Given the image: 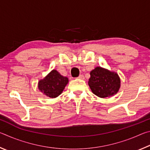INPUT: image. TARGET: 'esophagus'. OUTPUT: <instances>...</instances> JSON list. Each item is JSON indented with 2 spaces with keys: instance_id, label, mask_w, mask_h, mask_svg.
<instances>
[{
  "instance_id": "esophagus-1",
  "label": "esophagus",
  "mask_w": 150,
  "mask_h": 150,
  "mask_svg": "<svg viewBox=\"0 0 150 150\" xmlns=\"http://www.w3.org/2000/svg\"><path fill=\"white\" fill-rule=\"evenodd\" d=\"M77 78L79 79H82V80L85 79V77H84V75H80Z\"/></svg>"
}]
</instances>
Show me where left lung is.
Returning a JSON list of instances; mask_svg holds the SVG:
<instances>
[{
    "label": "left lung",
    "instance_id": "left-lung-1",
    "mask_svg": "<svg viewBox=\"0 0 150 150\" xmlns=\"http://www.w3.org/2000/svg\"><path fill=\"white\" fill-rule=\"evenodd\" d=\"M88 84L93 94L100 98L112 96L120 88V79L118 73L101 67H96L90 72Z\"/></svg>",
    "mask_w": 150,
    "mask_h": 150
}]
</instances>
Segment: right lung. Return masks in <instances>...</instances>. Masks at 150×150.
I'll list each match as a JSON object with an SVG mask.
<instances>
[{"label":"right lung","mask_w":150,"mask_h":150,"mask_svg":"<svg viewBox=\"0 0 150 150\" xmlns=\"http://www.w3.org/2000/svg\"><path fill=\"white\" fill-rule=\"evenodd\" d=\"M68 82L67 77H63L57 70L53 69L44 79L38 81V87L43 95L54 98L62 93Z\"/></svg>","instance_id":"add662e5"}]
</instances>
